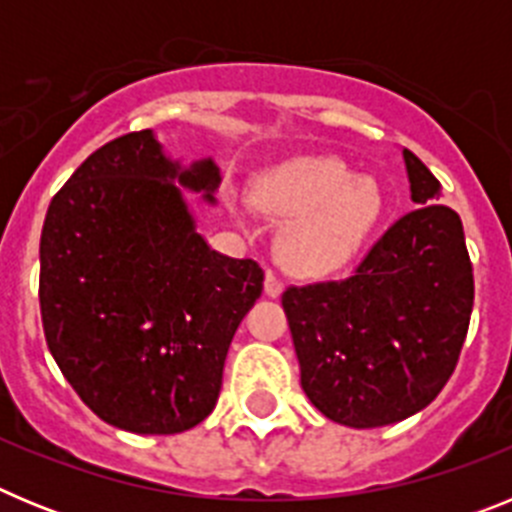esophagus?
Segmentation results:
<instances>
[{
	"label": "esophagus",
	"instance_id": "esophagus-1",
	"mask_svg": "<svg viewBox=\"0 0 512 512\" xmlns=\"http://www.w3.org/2000/svg\"><path fill=\"white\" fill-rule=\"evenodd\" d=\"M282 289H284V284H282V279L277 277V271H266V279H264V292L269 297H279L282 295Z\"/></svg>",
	"mask_w": 512,
	"mask_h": 512
}]
</instances>
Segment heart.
Here are the masks:
<instances>
[{
  "label": "heart",
  "mask_w": 512,
  "mask_h": 512,
  "mask_svg": "<svg viewBox=\"0 0 512 512\" xmlns=\"http://www.w3.org/2000/svg\"><path fill=\"white\" fill-rule=\"evenodd\" d=\"M253 202L289 223L279 259L300 274H330L354 261L384 210L377 179L359 176L338 158H302L271 171L253 189Z\"/></svg>",
  "instance_id": "obj_1"
}]
</instances>
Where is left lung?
I'll use <instances>...</instances> for the list:
<instances>
[{
	"label": "left lung",
	"mask_w": 512,
	"mask_h": 512,
	"mask_svg": "<svg viewBox=\"0 0 512 512\" xmlns=\"http://www.w3.org/2000/svg\"><path fill=\"white\" fill-rule=\"evenodd\" d=\"M415 210L402 215L341 282L282 295L305 395L325 418L379 428L431 405L454 374L474 305L461 217L441 184L402 148Z\"/></svg>",
	"instance_id": "left-lung-1"
}]
</instances>
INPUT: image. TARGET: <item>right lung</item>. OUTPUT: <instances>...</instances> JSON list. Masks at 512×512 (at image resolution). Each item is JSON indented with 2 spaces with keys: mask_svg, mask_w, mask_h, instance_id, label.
<instances>
[{
  "mask_svg": "<svg viewBox=\"0 0 512 512\" xmlns=\"http://www.w3.org/2000/svg\"><path fill=\"white\" fill-rule=\"evenodd\" d=\"M217 187L212 158L184 166L140 130L94 151L48 207L45 341L84 405L122 431L169 436L202 423L261 297V266L197 233L184 189L215 205Z\"/></svg>",
  "mask_w": 512,
  "mask_h": 512,
  "instance_id": "1",
  "label": "right lung"
}]
</instances>
